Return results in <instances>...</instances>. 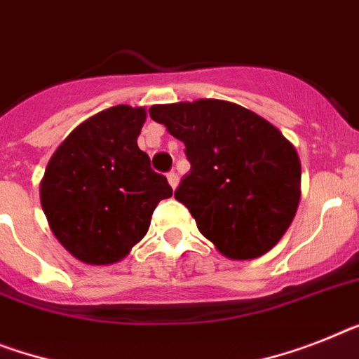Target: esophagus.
I'll list each match as a JSON object with an SVG mask.
<instances>
[{
    "instance_id": "34e87169",
    "label": "esophagus",
    "mask_w": 359,
    "mask_h": 359,
    "mask_svg": "<svg viewBox=\"0 0 359 359\" xmlns=\"http://www.w3.org/2000/svg\"><path fill=\"white\" fill-rule=\"evenodd\" d=\"M167 180H168V183H170V187H172V189H176L177 183H180V176H177L174 170H172V172L167 174Z\"/></svg>"
}]
</instances>
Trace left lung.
<instances>
[{
	"label": "left lung",
	"instance_id": "1",
	"mask_svg": "<svg viewBox=\"0 0 359 359\" xmlns=\"http://www.w3.org/2000/svg\"><path fill=\"white\" fill-rule=\"evenodd\" d=\"M156 123L185 144L191 170L174 198L227 259H257L292 224L301 198L293 144L260 115L227 100L156 104Z\"/></svg>",
	"mask_w": 359,
	"mask_h": 359
}]
</instances>
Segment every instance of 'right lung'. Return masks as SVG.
<instances>
[{"instance_id": "obj_1", "label": "right lung", "mask_w": 359, "mask_h": 359, "mask_svg": "<svg viewBox=\"0 0 359 359\" xmlns=\"http://www.w3.org/2000/svg\"><path fill=\"white\" fill-rule=\"evenodd\" d=\"M144 108L119 104L79 124L56 148L40 185L41 209L64 248L86 264H114L147 235L172 196L137 147Z\"/></svg>"}]
</instances>
